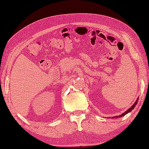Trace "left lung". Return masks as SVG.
Listing matches in <instances>:
<instances>
[{
  "label": "left lung",
  "instance_id": "1",
  "mask_svg": "<svg viewBox=\"0 0 149 149\" xmlns=\"http://www.w3.org/2000/svg\"><path fill=\"white\" fill-rule=\"evenodd\" d=\"M138 100H139V99H138V100H137V101H136V102L134 103V104H133V106L131 107H130V108H129V109H127V111H125V112L124 113H123V114H122L121 115H119V116H117V118H120V117H123V116H124L125 115H126V114H127V113H128V112H130V111L132 110V109H134V107H136V104H137V102H138Z\"/></svg>",
  "mask_w": 149,
  "mask_h": 149
}]
</instances>
